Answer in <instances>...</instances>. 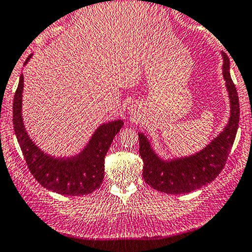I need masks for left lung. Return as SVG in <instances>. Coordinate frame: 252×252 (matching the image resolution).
<instances>
[{
	"label": "left lung",
	"mask_w": 252,
	"mask_h": 252,
	"mask_svg": "<svg viewBox=\"0 0 252 252\" xmlns=\"http://www.w3.org/2000/svg\"><path fill=\"white\" fill-rule=\"evenodd\" d=\"M221 55L231 114L228 123L218 137L193 155L163 159L155 153L147 136L142 132L138 133L139 155L144 162L143 178L155 190L170 194L189 193L212 183L224 167L239 125V98L229 73V59L224 53H221Z\"/></svg>",
	"instance_id": "left-lung-1"
}]
</instances>
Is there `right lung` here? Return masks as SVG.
Wrapping results in <instances>:
<instances>
[{
	"mask_svg": "<svg viewBox=\"0 0 252 252\" xmlns=\"http://www.w3.org/2000/svg\"><path fill=\"white\" fill-rule=\"evenodd\" d=\"M31 56L26 59L25 64ZM23 91L24 75L21 73L13 101V125L32 175L43 188L64 196H82L98 189L104 178V158L124 121H109L99 126L78 155L55 158L40 150L28 134L21 113Z\"/></svg>",
	"mask_w": 252,
	"mask_h": 252,
	"instance_id": "obj_1",
	"label": "right lung"
}]
</instances>
